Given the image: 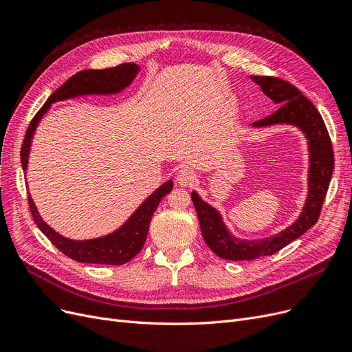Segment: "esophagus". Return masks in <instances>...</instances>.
<instances>
[{"label":"esophagus","mask_w":352,"mask_h":352,"mask_svg":"<svg viewBox=\"0 0 352 352\" xmlns=\"http://www.w3.org/2000/svg\"><path fill=\"white\" fill-rule=\"evenodd\" d=\"M176 180H177L179 185L190 186V185H194L197 182V173L194 172L192 168L182 167L176 175Z\"/></svg>","instance_id":"esophagus-1"}]
</instances>
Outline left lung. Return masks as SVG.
I'll list each match as a JSON object with an SVG mask.
<instances>
[{"mask_svg": "<svg viewBox=\"0 0 352 352\" xmlns=\"http://www.w3.org/2000/svg\"><path fill=\"white\" fill-rule=\"evenodd\" d=\"M267 97L279 105L273 114L252 123V127H269L273 124H292L300 129L308 141V195L300 217L278 235L265 239H239L228 230L220 212L199 198L190 194L197 210L202 238L208 248L219 257L232 261L255 260L285 248L296 238L314 226L333 172V148L320 113L313 102L298 91L294 85L273 76H251Z\"/></svg>", "mask_w": 352, "mask_h": 352, "instance_id": "obj_1", "label": "left lung"}]
</instances>
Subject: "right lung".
<instances>
[{
    "mask_svg": "<svg viewBox=\"0 0 352 352\" xmlns=\"http://www.w3.org/2000/svg\"><path fill=\"white\" fill-rule=\"evenodd\" d=\"M138 72H140V66H136L135 63H124V65L120 66L101 70H82L76 74H73L72 78L66 80V83H63L57 91H54V94H51L47 102L42 105L41 110L29 123L25 141L22 145V151H20L22 167L25 172L28 168L32 138H34L38 123L50 110L51 104L76 97H83V95L119 94L124 88L129 87ZM172 188L173 180H167L166 184L157 188L154 192L138 207L133 214L126 220V223H123V226H120L113 233H109V235L95 239L74 241L61 236L60 233L50 228L47 223L42 220V217L39 216V211L35 207V202L30 197L29 208L39 230L56 245L57 250H60L72 260L92 264L120 265L132 260L135 255L142 250L154 211L157 210L160 201L172 190Z\"/></svg>",
    "mask_w": 352,
    "mask_h": 352,
    "instance_id": "1",
    "label": "right lung"
}]
</instances>
